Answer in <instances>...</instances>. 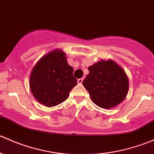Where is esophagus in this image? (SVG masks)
<instances>
[{
  "instance_id": "obj_1",
  "label": "esophagus",
  "mask_w": 154,
  "mask_h": 154,
  "mask_svg": "<svg viewBox=\"0 0 154 154\" xmlns=\"http://www.w3.org/2000/svg\"><path fill=\"white\" fill-rule=\"evenodd\" d=\"M83 78L78 79V80H77V83H79V84H82V83H83Z\"/></svg>"
}]
</instances>
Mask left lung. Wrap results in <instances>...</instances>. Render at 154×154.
<instances>
[{
  "mask_svg": "<svg viewBox=\"0 0 154 154\" xmlns=\"http://www.w3.org/2000/svg\"><path fill=\"white\" fill-rule=\"evenodd\" d=\"M83 81L91 100L103 109H111L122 103L128 93L129 81L125 71L113 60H100L88 68Z\"/></svg>",
  "mask_w": 154,
  "mask_h": 154,
  "instance_id": "8db88e82",
  "label": "left lung"
}]
</instances>
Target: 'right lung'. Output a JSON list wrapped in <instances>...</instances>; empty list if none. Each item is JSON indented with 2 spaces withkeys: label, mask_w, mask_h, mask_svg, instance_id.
I'll list each match as a JSON object with an SVG mask.
<instances>
[{
  "label": "right lung",
  "mask_w": 154,
  "mask_h": 154,
  "mask_svg": "<svg viewBox=\"0 0 154 154\" xmlns=\"http://www.w3.org/2000/svg\"><path fill=\"white\" fill-rule=\"evenodd\" d=\"M73 71L62 50L51 51L38 60L31 71L29 88L32 95L48 107L60 104L77 85Z\"/></svg>",
  "instance_id": "right-lung-1"
}]
</instances>
